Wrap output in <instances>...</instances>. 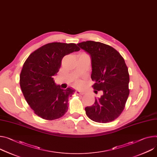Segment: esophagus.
Masks as SVG:
<instances>
[{"label":"esophagus","mask_w":157,"mask_h":157,"mask_svg":"<svg viewBox=\"0 0 157 157\" xmlns=\"http://www.w3.org/2000/svg\"><path fill=\"white\" fill-rule=\"evenodd\" d=\"M76 93L77 94H80V95H82V94H84L83 92H82V91H79V90L76 91Z\"/></svg>","instance_id":"esophagus-1"}]
</instances>
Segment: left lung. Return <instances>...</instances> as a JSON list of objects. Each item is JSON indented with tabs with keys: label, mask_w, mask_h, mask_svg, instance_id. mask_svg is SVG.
I'll return each instance as SVG.
<instances>
[{
	"label": "left lung",
	"mask_w": 157,
	"mask_h": 157,
	"mask_svg": "<svg viewBox=\"0 0 157 157\" xmlns=\"http://www.w3.org/2000/svg\"><path fill=\"white\" fill-rule=\"evenodd\" d=\"M79 47L91 56L92 87L102 91L94 105L85 108L91 120L106 123L117 119L123 111L130 93V76L124 60L113 48L99 42L88 40L78 43Z\"/></svg>",
	"instance_id": "left-lung-1"
}]
</instances>
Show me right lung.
Returning <instances> with one entry per match:
<instances>
[{"mask_svg": "<svg viewBox=\"0 0 157 157\" xmlns=\"http://www.w3.org/2000/svg\"><path fill=\"white\" fill-rule=\"evenodd\" d=\"M80 49L74 43L52 42L32 52L20 75V86L27 103L42 119L62 117L68 109V98L75 90H63L53 76L59 70L63 57Z\"/></svg>", "mask_w": 157, "mask_h": 157, "instance_id": "add662e5", "label": "right lung"}]
</instances>
